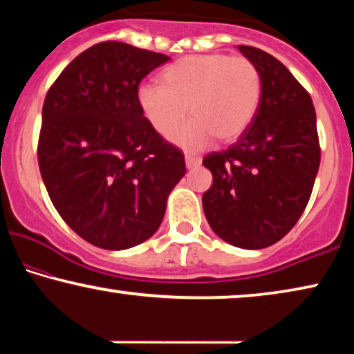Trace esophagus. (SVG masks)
<instances>
[{"label":"esophagus","mask_w":354,"mask_h":354,"mask_svg":"<svg viewBox=\"0 0 354 354\" xmlns=\"http://www.w3.org/2000/svg\"><path fill=\"white\" fill-rule=\"evenodd\" d=\"M185 164H187L188 169L198 167V166H200V164H201V158L190 156V154H187V156H185Z\"/></svg>","instance_id":"esophagus-1"}]
</instances>
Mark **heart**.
<instances>
[{
    "mask_svg": "<svg viewBox=\"0 0 354 354\" xmlns=\"http://www.w3.org/2000/svg\"><path fill=\"white\" fill-rule=\"evenodd\" d=\"M161 85H142L140 109L158 133L171 135L187 115L192 120L174 135L185 149H198L214 137L230 143L245 133L263 98V77L248 57L224 53L188 55L161 74Z\"/></svg>",
    "mask_w": 354,
    "mask_h": 354,
    "instance_id": "obj_1",
    "label": "heart"
}]
</instances>
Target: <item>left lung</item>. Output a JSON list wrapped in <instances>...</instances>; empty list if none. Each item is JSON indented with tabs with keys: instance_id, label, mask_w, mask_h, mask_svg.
<instances>
[{
	"instance_id": "left-lung-1",
	"label": "left lung",
	"mask_w": 354,
	"mask_h": 354,
	"mask_svg": "<svg viewBox=\"0 0 354 354\" xmlns=\"http://www.w3.org/2000/svg\"><path fill=\"white\" fill-rule=\"evenodd\" d=\"M239 50L258 66L263 98L236 143L203 159L212 174L203 209L211 229L227 243L261 250L283 239L301 217L321 147L308 90L269 53L246 45Z\"/></svg>"
}]
</instances>
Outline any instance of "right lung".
Masks as SVG:
<instances>
[{
	"label": "right lung",
	"mask_w": 354,
	"mask_h": 354,
	"mask_svg": "<svg viewBox=\"0 0 354 354\" xmlns=\"http://www.w3.org/2000/svg\"><path fill=\"white\" fill-rule=\"evenodd\" d=\"M171 57L122 41L80 53L48 90L38 166L56 211L103 250L143 243L185 176L183 153L151 127L137 91Z\"/></svg>",
	"instance_id": "obj_1"
}]
</instances>
